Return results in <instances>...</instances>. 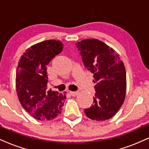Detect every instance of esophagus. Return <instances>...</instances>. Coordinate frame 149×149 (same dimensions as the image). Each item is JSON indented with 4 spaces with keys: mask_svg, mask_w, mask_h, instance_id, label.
Wrapping results in <instances>:
<instances>
[{
    "mask_svg": "<svg viewBox=\"0 0 149 149\" xmlns=\"http://www.w3.org/2000/svg\"><path fill=\"white\" fill-rule=\"evenodd\" d=\"M69 93H70V95H72V97H75V96H76L78 94L79 92H78V91H75V92H73V91H70Z\"/></svg>",
    "mask_w": 149,
    "mask_h": 149,
    "instance_id": "obj_1",
    "label": "esophagus"
}]
</instances>
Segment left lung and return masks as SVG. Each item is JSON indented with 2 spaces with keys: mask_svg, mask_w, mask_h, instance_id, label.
<instances>
[{
  "mask_svg": "<svg viewBox=\"0 0 149 149\" xmlns=\"http://www.w3.org/2000/svg\"><path fill=\"white\" fill-rule=\"evenodd\" d=\"M84 65L93 74L94 104L84 110L88 118L104 121L113 117L124 102L126 90L125 66L119 55L98 39L76 43Z\"/></svg>",
  "mask_w": 149,
  "mask_h": 149,
  "instance_id": "8db88e82",
  "label": "left lung"
}]
</instances>
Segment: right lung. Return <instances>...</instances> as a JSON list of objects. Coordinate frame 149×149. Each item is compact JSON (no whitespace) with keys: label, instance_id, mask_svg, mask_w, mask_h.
Wrapping results in <instances>:
<instances>
[{"label":"right lung","instance_id":"obj_1","mask_svg":"<svg viewBox=\"0 0 149 149\" xmlns=\"http://www.w3.org/2000/svg\"><path fill=\"white\" fill-rule=\"evenodd\" d=\"M60 41L47 40L26 49L18 62L16 87L18 100L27 113L38 120H50L61 112L65 93L47 89V65L63 50Z\"/></svg>","mask_w":149,"mask_h":149}]
</instances>
